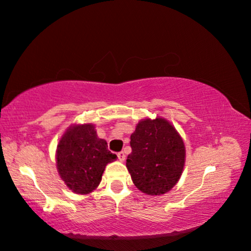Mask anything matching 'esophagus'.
<instances>
[{"label": "esophagus", "mask_w": 251, "mask_h": 251, "mask_svg": "<svg viewBox=\"0 0 251 251\" xmlns=\"http://www.w3.org/2000/svg\"><path fill=\"white\" fill-rule=\"evenodd\" d=\"M117 157H118V159H120L121 161H124L125 160V152L124 151H120V152H118V154H117Z\"/></svg>", "instance_id": "1"}]
</instances>
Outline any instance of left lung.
I'll return each mask as SVG.
<instances>
[{
  "label": "left lung",
  "instance_id": "1",
  "mask_svg": "<svg viewBox=\"0 0 251 251\" xmlns=\"http://www.w3.org/2000/svg\"><path fill=\"white\" fill-rule=\"evenodd\" d=\"M126 167L134 185L147 195H163L177 184L185 165V145L171 123L143 120L130 135Z\"/></svg>",
  "mask_w": 251,
  "mask_h": 251
}]
</instances>
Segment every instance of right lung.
<instances>
[{"mask_svg": "<svg viewBox=\"0 0 251 251\" xmlns=\"http://www.w3.org/2000/svg\"><path fill=\"white\" fill-rule=\"evenodd\" d=\"M116 157L107 150L106 141L97 137L94 125H73L57 145L56 167L72 192L86 195L96 189L106 165Z\"/></svg>", "mask_w": 251, "mask_h": 251, "instance_id": "1", "label": "right lung"}]
</instances>
